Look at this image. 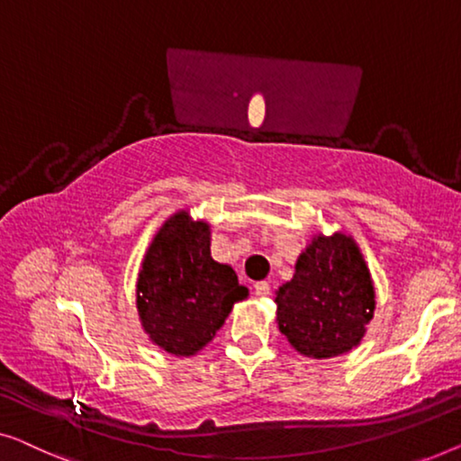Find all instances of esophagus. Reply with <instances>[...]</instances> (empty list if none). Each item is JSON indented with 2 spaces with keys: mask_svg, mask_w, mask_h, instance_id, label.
Wrapping results in <instances>:
<instances>
[{
  "mask_svg": "<svg viewBox=\"0 0 461 461\" xmlns=\"http://www.w3.org/2000/svg\"><path fill=\"white\" fill-rule=\"evenodd\" d=\"M269 284L267 282H257L255 284V294L258 296V298H265V296H269Z\"/></svg>",
  "mask_w": 461,
  "mask_h": 461,
  "instance_id": "1",
  "label": "esophagus"
}]
</instances>
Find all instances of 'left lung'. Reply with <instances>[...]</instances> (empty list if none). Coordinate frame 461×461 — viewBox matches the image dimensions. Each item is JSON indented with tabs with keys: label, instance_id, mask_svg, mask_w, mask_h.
Here are the masks:
<instances>
[{
	"label": "left lung",
	"instance_id": "8db88e82",
	"mask_svg": "<svg viewBox=\"0 0 461 461\" xmlns=\"http://www.w3.org/2000/svg\"><path fill=\"white\" fill-rule=\"evenodd\" d=\"M277 328L304 357L348 353L366 336L375 290L357 242L342 231L315 233L296 258L293 280L276 293Z\"/></svg>",
	"mask_w": 461,
	"mask_h": 461
}]
</instances>
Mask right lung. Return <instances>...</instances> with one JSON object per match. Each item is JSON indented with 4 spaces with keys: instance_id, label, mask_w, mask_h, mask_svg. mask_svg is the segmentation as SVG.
Returning <instances> with one entry per match:
<instances>
[{
    "instance_id": "1",
    "label": "right lung",
    "mask_w": 461,
    "mask_h": 461,
    "mask_svg": "<svg viewBox=\"0 0 461 461\" xmlns=\"http://www.w3.org/2000/svg\"><path fill=\"white\" fill-rule=\"evenodd\" d=\"M246 296L236 271L211 257V225L185 209L154 233L135 284L141 328L175 357L203 351Z\"/></svg>"
}]
</instances>
